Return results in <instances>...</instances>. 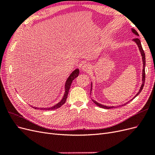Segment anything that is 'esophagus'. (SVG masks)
I'll return each mask as SVG.
<instances>
[{"mask_svg":"<svg viewBox=\"0 0 155 155\" xmlns=\"http://www.w3.org/2000/svg\"><path fill=\"white\" fill-rule=\"evenodd\" d=\"M82 70L84 72H89L91 70V65L89 64H85L81 68Z\"/></svg>","mask_w":155,"mask_h":155,"instance_id":"esophagus-1","label":"esophagus"}]
</instances>
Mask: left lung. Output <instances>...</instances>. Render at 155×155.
<instances>
[{"label":"left lung","mask_w":155,"mask_h":155,"mask_svg":"<svg viewBox=\"0 0 155 155\" xmlns=\"http://www.w3.org/2000/svg\"><path fill=\"white\" fill-rule=\"evenodd\" d=\"M131 31H132V32L133 33V34H134L136 35H137V36H139V35H138V32L136 31L134 29H133V28H131ZM133 41H134L135 43H136V44H137V45H138V48H139V50H140V54H141V55H142V61H143V70H142V85H141V87H140V90H139V91L138 92V93L137 94H136L135 96H134V97H133V98H132V99H131L130 100H129L128 102H127V103H125V104H123L122 105H126L127 104H128V103L129 102V101H132L134 97H137L139 94L141 92V91H142V89H143V86H144V83H145V53H144V51H143V48H142V45H141V42H140V39L138 38H135V39H134L133 40ZM92 83H91V92H92ZM92 101H93V102L94 103V104L96 105H97V106H99L100 107H101V108H104V109H110V108H113V107H114V106H112V107H108V106H105V105H102V104H99V103H97L96 101H94V100H92ZM121 105H119L118 107H120Z\"/></svg>","instance_id":"obj_1"}]
</instances>
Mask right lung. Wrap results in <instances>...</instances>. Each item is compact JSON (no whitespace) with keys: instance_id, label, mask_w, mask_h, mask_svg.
<instances>
[{"instance_id":"right-lung-1","label":"right lung","mask_w":155,"mask_h":155,"mask_svg":"<svg viewBox=\"0 0 155 155\" xmlns=\"http://www.w3.org/2000/svg\"><path fill=\"white\" fill-rule=\"evenodd\" d=\"M79 73V70L78 68L74 70V71L70 74V76H68V78H67L66 82H65V85H64V95L63 96V98L61 99L59 103L56 104L55 105L51 107H47V108H43V107H34V109H41V110H54V109H58L60 107H61L64 103L66 101V100L68 96V91L69 89L70 88V86H71V84L73 81L74 79L77 78L78 76Z\"/></svg>"}]
</instances>
